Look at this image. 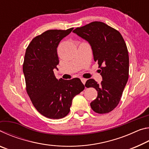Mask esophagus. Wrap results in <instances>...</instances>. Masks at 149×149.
Returning a JSON list of instances; mask_svg holds the SVG:
<instances>
[{
  "label": "esophagus",
  "instance_id": "esophagus-1",
  "mask_svg": "<svg viewBox=\"0 0 149 149\" xmlns=\"http://www.w3.org/2000/svg\"><path fill=\"white\" fill-rule=\"evenodd\" d=\"M81 80L83 84H85V82H86V81H87V79H85V78H84V77H81Z\"/></svg>",
  "mask_w": 149,
  "mask_h": 149
}]
</instances>
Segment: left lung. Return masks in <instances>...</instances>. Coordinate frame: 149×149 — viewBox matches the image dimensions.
Wrapping results in <instances>:
<instances>
[{
    "label": "left lung",
    "instance_id": "1",
    "mask_svg": "<svg viewBox=\"0 0 149 149\" xmlns=\"http://www.w3.org/2000/svg\"><path fill=\"white\" fill-rule=\"evenodd\" d=\"M73 32L89 42L94 60L101 69V83L89 79L85 86L97 91V97L90 104L93 110L107 114L119 104L129 77V54L124 39L118 30L101 22H93Z\"/></svg>",
    "mask_w": 149,
    "mask_h": 149
}]
</instances>
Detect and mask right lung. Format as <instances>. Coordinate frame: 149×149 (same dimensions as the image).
<instances>
[{"instance_id":"obj_1","label":"right lung","mask_w":149,"mask_h":149,"mask_svg":"<svg viewBox=\"0 0 149 149\" xmlns=\"http://www.w3.org/2000/svg\"><path fill=\"white\" fill-rule=\"evenodd\" d=\"M73 29L47 30L32 39L25 54L23 72L27 95L40 114L50 119L68 114L72 99L85 89L79 78L57 79L53 72L59 63L57 47Z\"/></svg>"}]
</instances>
